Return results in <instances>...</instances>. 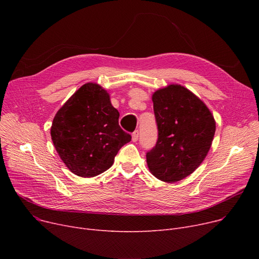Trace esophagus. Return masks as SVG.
<instances>
[{"mask_svg":"<svg viewBox=\"0 0 259 259\" xmlns=\"http://www.w3.org/2000/svg\"><path fill=\"white\" fill-rule=\"evenodd\" d=\"M138 140H139V131L137 130V131H134L132 133V141L133 142H137Z\"/></svg>","mask_w":259,"mask_h":259,"instance_id":"obj_1","label":"esophagus"}]
</instances>
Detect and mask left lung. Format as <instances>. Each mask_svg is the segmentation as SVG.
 <instances>
[{
  "mask_svg": "<svg viewBox=\"0 0 259 259\" xmlns=\"http://www.w3.org/2000/svg\"><path fill=\"white\" fill-rule=\"evenodd\" d=\"M158 139L146 155L156 179L175 183L193 173L206 158L215 134V119L198 97L180 84L152 94Z\"/></svg>",
  "mask_w": 259,
  "mask_h": 259,
  "instance_id": "obj_1",
  "label": "left lung"
}]
</instances>
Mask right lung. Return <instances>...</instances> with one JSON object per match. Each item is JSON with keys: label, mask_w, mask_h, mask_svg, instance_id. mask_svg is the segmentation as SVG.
<instances>
[{"label": "right lung", "mask_w": 259, "mask_h": 259, "mask_svg": "<svg viewBox=\"0 0 259 259\" xmlns=\"http://www.w3.org/2000/svg\"><path fill=\"white\" fill-rule=\"evenodd\" d=\"M118 117L102 86L90 81L78 88L59 109L50 129L66 167L80 178H93L110 168L119 149L131 141Z\"/></svg>", "instance_id": "right-lung-1"}]
</instances>
